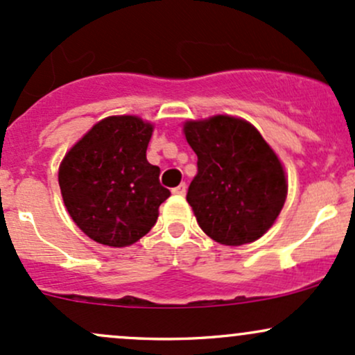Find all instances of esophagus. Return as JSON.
I'll use <instances>...</instances> for the list:
<instances>
[{"mask_svg": "<svg viewBox=\"0 0 355 355\" xmlns=\"http://www.w3.org/2000/svg\"><path fill=\"white\" fill-rule=\"evenodd\" d=\"M171 193H173V196H178V197H184L187 193V185L180 184L178 187H175V189L171 190Z\"/></svg>", "mask_w": 355, "mask_h": 355, "instance_id": "34e87169", "label": "esophagus"}]
</instances>
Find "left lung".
Returning a JSON list of instances; mask_svg holds the SVG:
<instances>
[{"label": "left lung", "instance_id": "left-lung-1", "mask_svg": "<svg viewBox=\"0 0 355 355\" xmlns=\"http://www.w3.org/2000/svg\"><path fill=\"white\" fill-rule=\"evenodd\" d=\"M184 135L198 158L187 202L202 231L224 246L266 234L288 196L285 166L266 139L229 114L185 121Z\"/></svg>", "mask_w": 355, "mask_h": 355}]
</instances>
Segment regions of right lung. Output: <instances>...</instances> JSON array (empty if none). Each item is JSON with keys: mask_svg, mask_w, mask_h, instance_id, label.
Instances as JSON below:
<instances>
[{"mask_svg": "<svg viewBox=\"0 0 355 355\" xmlns=\"http://www.w3.org/2000/svg\"><path fill=\"white\" fill-rule=\"evenodd\" d=\"M155 124L138 116L97 121L62 158L58 185L69 216L96 243L126 248L150 232L170 197L146 159Z\"/></svg>", "mask_w": 355, "mask_h": 355, "instance_id": "add662e5", "label": "right lung"}]
</instances>
